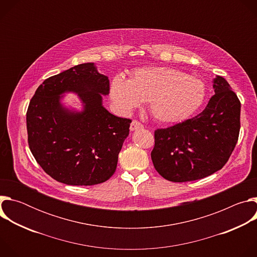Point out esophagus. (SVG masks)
Returning a JSON list of instances; mask_svg holds the SVG:
<instances>
[{
	"mask_svg": "<svg viewBox=\"0 0 257 257\" xmlns=\"http://www.w3.org/2000/svg\"><path fill=\"white\" fill-rule=\"evenodd\" d=\"M142 128H143V125H142L140 122L136 121V120L132 121V123H131V125H130V130H131V131H137V130H140V129H142Z\"/></svg>",
	"mask_w": 257,
	"mask_h": 257,
	"instance_id": "1",
	"label": "esophagus"
}]
</instances>
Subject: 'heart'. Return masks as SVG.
Masks as SVG:
<instances>
[{"label":"heart","instance_id":"obj_1","mask_svg":"<svg viewBox=\"0 0 257 257\" xmlns=\"http://www.w3.org/2000/svg\"><path fill=\"white\" fill-rule=\"evenodd\" d=\"M204 83L185 72L168 67L136 70L130 79L116 76L111 83V97L122 112H130L149 101L153 117L164 124L184 122L202 105Z\"/></svg>","mask_w":257,"mask_h":257}]
</instances>
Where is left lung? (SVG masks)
<instances>
[{
    "instance_id": "obj_1",
    "label": "left lung",
    "mask_w": 257,
    "mask_h": 257,
    "mask_svg": "<svg viewBox=\"0 0 257 257\" xmlns=\"http://www.w3.org/2000/svg\"><path fill=\"white\" fill-rule=\"evenodd\" d=\"M212 95L196 117L155 132L152 160L172 182L202 179L221 170L238 141L241 103L227 80H212Z\"/></svg>"
}]
</instances>
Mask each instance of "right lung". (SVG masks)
Masks as SVG:
<instances>
[{"instance_id":"add662e5","label":"right lung","mask_w":257,"mask_h":257,"mask_svg":"<svg viewBox=\"0 0 257 257\" xmlns=\"http://www.w3.org/2000/svg\"><path fill=\"white\" fill-rule=\"evenodd\" d=\"M108 91V78L94 63L61 72L36 89L26 114L29 149L58 182L90 186L115 173L131 120L114 116L103 106L102 95ZM66 93L78 94L80 111L63 104Z\"/></svg>"}]
</instances>
